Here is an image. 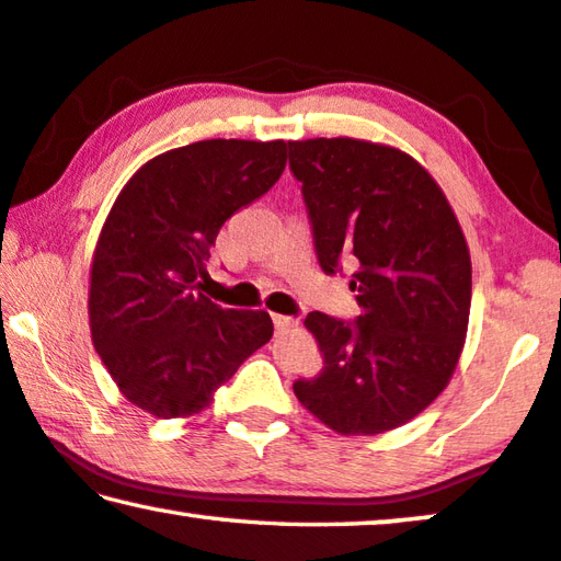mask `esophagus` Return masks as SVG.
<instances>
[{
	"label": "esophagus",
	"mask_w": 561,
	"mask_h": 561,
	"mask_svg": "<svg viewBox=\"0 0 561 561\" xmlns=\"http://www.w3.org/2000/svg\"><path fill=\"white\" fill-rule=\"evenodd\" d=\"M272 319H274V329H277L279 334H284V332H291V329H295V327L299 324L295 317H287V314H274Z\"/></svg>",
	"instance_id": "esophagus-1"
}]
</instances>
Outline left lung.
<instances>
[{
	"label": "left lung",
	"instance_id": "left-lung-1",
	"mask_svg": "<svg viewBox=\"0 0 561 561\" xmlns=\"http://www.w3.org/2000/svg\"><path fill=\"white\" fill-rule=\"evenodd\" d=\"M319 264L352 262L362 314L312 312L324 367L295 381L336 434H381L424 412L455 375L472 305V260L455 209L414 157L367 139L289 141Z\"/></svg>",
	"mask_w": 561,
	"mask_h": 561
}]
</instances>
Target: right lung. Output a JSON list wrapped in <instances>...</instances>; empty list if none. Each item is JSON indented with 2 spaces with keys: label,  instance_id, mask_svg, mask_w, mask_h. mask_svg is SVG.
<instances>
[{
  "label": "right lung",
  "instance_id": "add662e5",
  "mask_svg": "<svg viewBox=\"0 0 561 561\" xmlns=\"http://www.w3.org/2000/svg\"><path fill=\"white\" fill-rule=\"evenodd\" d=\"M284 167V139L192 141L141 164L114 199L89 266V329L119 392L157 420L199 414L272 340L264 309L219 307L202 279L221 225Z\"/></svg>",
  "mask_w": 561,
  "mask_h": 561
}]
</instances>
